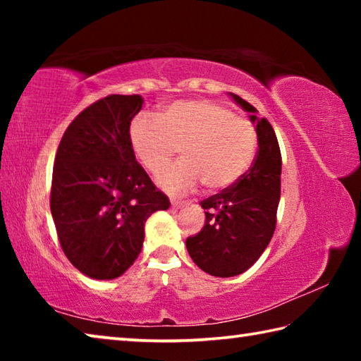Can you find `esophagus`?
I'll return each mask as SVG.
<instances>
[{
  "instance_id": "34e87169",
  "label": "esophagus",
  "mask_w": 361,
  "mask_h": 361,
  "mask_svg": "<svg viewBox=\"0 0 361 361\" xmlns=\"http://www.w3.org/2000/svg\"><path fill=\"white\" fill-rule=\"evenodd\" d=\"M186 205V202H178V200H172V209L173 210H180Z\"/></svg>"
}]
</instances>
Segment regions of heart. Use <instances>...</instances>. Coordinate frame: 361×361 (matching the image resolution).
I'll list each match as a JSON object with an SVG mask.
<instances>
[{
	"label": "heart",
	"mask_w": 361,
	"mask_h": 361,
	"mask_svg": "<svg viewBox=\"0 0 361 361\" xmlns=\"http://www.w3.org/2000/svg\"><path fill=\"white\" fill-rule=\"evenodd\" d=\"M132 149L142 166L159 173L180 146L183 161L159 175L166 191L183 194L200 181L209 191L228 188L253 162V124L228 106L209 100L175 102L157 116L140 114L129 127Z\"/></svg>",
	"instance_id": "heart-1"
}]
</instances>
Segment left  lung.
Wrapping results in <instances>:
<instances>
[{
  "label": "left lung",
  "mask_w": 361,
  "mask_h": 361,
  "mask_svg": "<svg viewBox=\"0 0 361 361\" xmlns=\"http://www.w3.org/2000/svg\"><path fill=\"white\" fill-rule=\"evenodd\" d=\"M229 97L250 113L258 137L253 166L231 188L200 202L205 226L186 239L188 253L204 272L215 277H234L252 267L276 231L280 200L282 156L272 126L256 116V108L239 95Z\"/></svg>",
  "instance_id": "1"
}]
</instances>
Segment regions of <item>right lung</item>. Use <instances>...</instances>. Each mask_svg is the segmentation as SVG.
Here are the masks:
<instances>
[{
	"label": "right lung",
	"mask_w": 361,
	"mask_h": 361,
	"mask_svg": "<svg viewBox=\"0 0 361 361\" xmlns=\"http://www.w3.org/2000/svg\"><path fill=\"white\" fill-rule=\"evenodd\" d=\"M140 95H108L65 130L52 172L51 212L70 262L95 280L121 277L142 252L145 223L170 200L140 166L129 138Z\"/></svg>",
	"instance_id": "1"
}]
</instances>
